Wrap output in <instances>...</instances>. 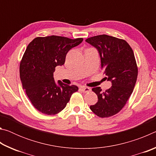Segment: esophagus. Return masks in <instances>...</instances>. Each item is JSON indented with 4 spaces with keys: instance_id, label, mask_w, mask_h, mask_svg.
I'll return each instance as SVG.
<instances>
[{
    "instance_id": "1",
    "label": "esophagus",
    "mask_w": 156,
    "mask_h": 156,
    "mask_svg": "<svg viewBox=\"0 0 156 156\" xmlns=\"http://www.w3.org/2000/svg\"><path fill=\"white\" fill-rule=\"evenodd\" d=\"M80 89L84 93H88V92L91 91V89L89 87H81Z\"/></svg>"
}]
</instances>
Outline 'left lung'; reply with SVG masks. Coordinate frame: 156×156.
<instances>
[{"mask_svg":"<svg viewBox=\"0 0 156 156\" xmlns=\"http://www.w3.org/2000/svg\"><path fill=\"white\" fill-rule=\"evenodd\" d=\"M85 41L98 49L102 69L112 84L104 92L100 87L92 89L98 100L90 109L98 117H111L122 109L135 87L138 67L133 51L125 40L105 34Z\"/></svg>","mask_w":156,"mask_h":156,"instance_id":"8db88e82","label":"left lung"}]
</instances>
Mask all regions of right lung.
<instances>
[{"mask_svg":"<svg viewBox=\"0 0 156 156\" xmlns=\"http://www.w3.org/2000/svg\"><path fill=\"white\" fill-rule=\"evenodd\" d=\"M83 38L50 36L37 37L28 44L20 64V77L23 89L33 106L46 115L61 112L73 93L76 85L54 81L56 66L65 64L67 52L78 46Z\"/></svg>","mask_w":156,"mask_h":156,"instance_id":"obj_1","label":"right lung"}]
</instances>
